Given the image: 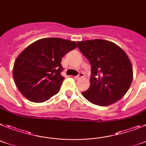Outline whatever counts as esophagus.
<instances>
[{"label": "esophagus", "mask_w": 146, "mask_h": 146, "mask_svg": "<svg viewBox=\"0 0 146 146\" xmlns=\"http://www.w3.org/2000/svg\"><path fill=\"white\" fill-rule=\"evenodd\" d=\"M84 76V75L83 73H80L78 75V76H75L74 78H76V79H80V78H83V77Z\"/></svg>", "instance_id": "obj_1"}]
</instances>
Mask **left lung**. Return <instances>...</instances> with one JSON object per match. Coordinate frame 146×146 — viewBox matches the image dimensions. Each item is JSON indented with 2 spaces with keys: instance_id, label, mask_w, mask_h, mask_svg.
Listing matches in <instances>:
<instances>
[{
  "instance_id": "1",
  "label": "left lung",
  "mask_w": 146,
  "mask_h": 146,
  "mask_svg": "<svg viewBox=\"0 0 146 146\" xmlns=\"http://www.w3.org/2000/svg\"><path fill=\"white\" fill-rule=\"evenodd\" d=\"M77 45L91 64L90 85L82 96L101 106L122 98L133 79L132 65L126 52L115 43L100 39L78 41Z\"/></svg>"
}]
</instances>
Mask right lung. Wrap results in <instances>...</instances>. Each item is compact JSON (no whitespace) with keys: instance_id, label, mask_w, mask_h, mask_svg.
<instances>
[{"instance_id":"obj_1","label":"right lung","mask_w":146,"mask_h":146,"mask_svg":"<svg viewBox=\"0 0 146 146\" xmlns=\"http://www.w3.org/2000/svg\"><path fill=\"white\" fill-rule=\"evenodd\" d=\"M76 42L58 37L43 38L26 47L17 56L13 78L19 91L30 101L41 103L57 94L64 77L61 60Z\"/></svg>"}]
</instances>
